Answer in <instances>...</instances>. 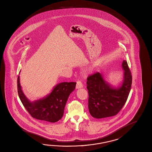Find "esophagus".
Returning a JSON list of instances; mask_svg holds the SVG:
<instances>
[{
    "instance_id": "1",
    "label": "esophagus",
    "mask_w": 152,
    "mask_h": 152,
    "mask_svg": "<svg viewBox=\"0 0 152 152\" xmlns=\"http://www.w3.org/2000/svg\"><path fill=\"white\" fill-rule=\"evenodd\" d=\"M83 87V85H82V82H81L80 81H78L77 82V84H76V89H79V88H81Z\"/></svg>"
}]
</instances>
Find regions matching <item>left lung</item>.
<instances>
[{
    "label": "left lung",
    "mask_w": 152,
    "mask_h": 152,
    "mask_svg": "<svg viewBox=\"0 0 152 152\" xmlns=\"http://www.w3.org/2000/svg\"><path fill=\"white\" fill-rule=\"evenodd\" d=\"M122 67L124 70L123 81L117 87L112 86L99 72L88 77V107L94 118L99 119L115 115L126 102L131 88L132 77L126 60H123Z\"/></svg>",
    "instance_id": "8db88e82"
}]
</instances>
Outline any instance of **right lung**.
<instances>
[{
  "label": "right lung",
  "mask_w": 152,
  "mask_h": 152,
  "mask_svg": "<svg viewBox=\"0 0 152 152\" xmlns=\"http://www.w3.org/2000/svg\"><path fill=\"white\" fill-rule=\"evenodd\" d=\"M17 83L18 92L21 102L29 114L34 118L52 123L61 119L67 99L76 85V82H74L58 83L53 87L50 94L42 99L31 102L22 90L19 76Z\"/></svg>",
  "instance_id": "1"
}]
</instances>
